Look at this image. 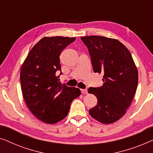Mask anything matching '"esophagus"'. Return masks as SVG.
Returning a JSON list of instances; mask_svg holds the SVG:
<instances>
[{
    "label": "esophagus",
    "mask_w": 153,
    "mask_h": 153,
    "mask_svg": "<svg viewBox=\"0 0 153 153\" xmlns=\"http://www.w3.org/2000/svg\"><path fill=\"white\" fill-rule=\"evenodd\" d=\"M81 93H83V94H87L88 93V90L87 89H81Z\"/></svg>",
    "instance_id": "34e87169"
}]
</instances>
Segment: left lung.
<instances>
[{
  "mask_svg": "<svg viewBox=\"0 0 153 153\" xmlns=\"http://www.w3.org/2000/svg\"><path fill=\"white\" fill-rule=\"evenodd\" d=\"M91 56L94 72L104 74L101 87L89 88L97 99L91 116L99 122L111 124L126 113L138 85V70L130 52L118 39L92 35L81 37Z\"/></svg>",
  "mask_w": 153,
  "mask_h": 153,
  "instance_id": "8db88e82",
  "label": "left lung"
}]
</instances>
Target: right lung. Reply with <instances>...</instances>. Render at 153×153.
Masks as SVG:
<instances>
[{
	"label": "right lung",
	"instance_id": "right-lung-1",
	"mask_svg": "<svg viewBox=\"0 0 153 153\" xmlns=\"http://www.w3.org/2000/svg\"><path fill=\"white\" fill-rule=\"evenodd\" d=\"M76 38L43 37L29 52L21 69L23 96L34 116L49 124L65 118L72 102L81 95L80 89L59 82L62 74L60 55Z\"/></svg>",
	"mask_w": 153,
	"mask_h": 153
}]
</instances>
